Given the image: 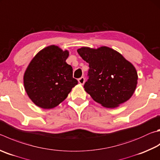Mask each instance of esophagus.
I'll list each match as a JSON object with an SVG mask.
<instances>
[{
	"mask_svg": "<svg viewBox=\"0 0 160 160\" xmlns=\"http://www.w3.org/2000/svg\"><path fill=\"white\" fill-rule=\"evenodd\" d=\"M85 79L84 77H81L80 78L78 79V82H79L80 85H83V84L85 83Z\"/></svg>",
	"mask_w": 160,
	"mask_h": 160,
	"instance_id": "34e87169",
	"label": "esophagus"
}]
</instances>
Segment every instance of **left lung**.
<instances>
[{"label":"left lung","instance_id":"1","mask_svg":"<svg viewBox=\"0 0 160 160\" xmlns=\"http://www.w3.org/2000/svg\"><path fill=\"white\" fill-rule=\"evenodd\" d=\"M89 63L85 91L106 108H115L132 97L137 85L134 66L121 54L106 46L98 49L83 47L77 50Z\"/></svg>","mask_w":160,"mask_h":160}]
</instances>
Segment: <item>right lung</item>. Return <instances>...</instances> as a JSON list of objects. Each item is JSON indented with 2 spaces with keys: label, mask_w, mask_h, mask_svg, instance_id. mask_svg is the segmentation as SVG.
<instances>
[{
  "label": "right lung",
  "mask_w": 160,
  "mask_h": 160,
  "mask_svg": "<svg viewBox=\"0 0 160 160\" xmlns=\"http://www.w3.org/2000/svg\"><path fill=\"white\" fill-rule=\"evenodd\" d=\"M68 55V50L50 45L40 50L28 64L24 75V88L36 106L54 108L78 84L72 78V66L66 62Z\"/></svg>",
  "instance_id": "obj_1"
}]
</instances>
